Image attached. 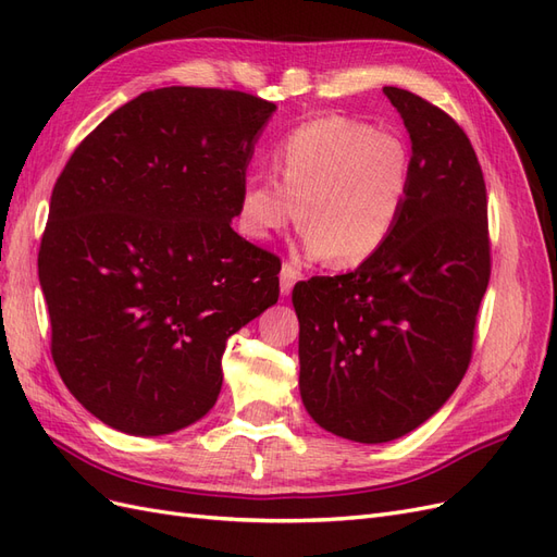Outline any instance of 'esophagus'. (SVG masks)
I'll return each instance as SVG.
<instances>
[{"label": "esophagus", "instance_id": "esophagus-1", "mask_svg": "<svg viewBox=\"0 0 557 557\" xmlns=\"http://www.w3.org/2000/svg\"><path fill=\"white\" fill-rule=\"evenodd\" d=\"M297 281H299V272H297V269H295L293 264L285 262V264L281 267V295H283V297L290 295L293 285H295Z\"/></svg>", "mask_w": 557, "mask_h": 557}]
</instances>
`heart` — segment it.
<instances>
[{
	"label": "heart",
	"mask_w": 557,
	"mask_h": 557,
	"mask_svg": "<svg viewBox=\"0 0 557 557\" xmlns=\"http://www.w3.org/2000/svg\"><path fill=\"white\" fill-rule=\"evenodd\" d=\"M274 181L248 178L237 207L246 239L264 244L295 221L301 250L348 269L391 239L411 188V156L395 134L330 115L299 125L272 158Z\"/></svg>",
	"instance_id": "1"
}]
</instances>
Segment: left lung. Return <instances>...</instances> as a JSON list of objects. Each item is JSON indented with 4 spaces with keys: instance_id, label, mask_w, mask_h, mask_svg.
Here are the masks:
<instances>
[{
    "instance_id": "8db88e82",
    "label": "left lung",
    "mask_w": 557,
    "mask_h": 557,
    "mask_svg": "<svg viewBox=\"0 0 557 557\" xmlns=\"http://www.w3.org/2000/svg\"><path fill=\"white\" fill-rule=\"evenodd\" d=\"M411 139V188L391 239L356 272L293 290L299 395L350 442L399 440L460 385L491 278L487 199L462 127L409 90L383 88Z\"/></svg>"
}]
</instances>
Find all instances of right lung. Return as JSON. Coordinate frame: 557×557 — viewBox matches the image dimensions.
<instances>
[{"instance_id": "obj_1", "label": "right lung", "mask_w": 557, "mask_h": 557, "mask_svg": "<svg viewBox=\"0 0 557 557\" xmlns=\"http://www.w3.org/2000/svg\"><path fill=\"white\" fill-rule=\"evenodd\" d=\"M274 111L239 90L141 92L64 164L39 250L50 352L109 428L160 436L205 418L227 339L276 305L278 258L232 230Z\"/></svg>"}]
</instances>
